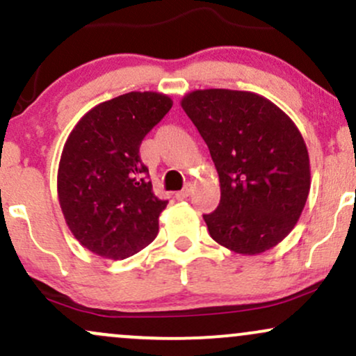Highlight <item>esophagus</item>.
<instances>
[{
  "mask_svg": "<svg viewBox=\"0 0 356 356\" xmlns=\"http://www.w3.org/2000/svg\"><path fill=\"white\" fill-rule=\"evenodd\" d=\"M191 192H192V186H191V184H187V186L184 187L182 191H179L177 194H175V199H179V201H184V199L189 197Z\"/></svg>",
  "mask_w": 356,
  "mask_h": 356,
  "instance_id": "esophagus-1",
  "label": "esophagus"
}]
</instances>
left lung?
<instances>
[{
  "label": "left lung",
  "instance_id": "8db88e82",
  "mask_svg": "<svg viewBox=\"0 0 356 356\" xmlns=\"http://www.w3.org/2000/svg\"><path fill=\"white\" fill-rule=\"evenodd\" d=\"M181 105L219 174L220 202L204 214L211 238L244 256L275 248L296 226L312 184L295 122L271 100L241 90H195Z\"/></svg>",
  "mask_w": 356,
  "mask_h": 356
}]
</instances>
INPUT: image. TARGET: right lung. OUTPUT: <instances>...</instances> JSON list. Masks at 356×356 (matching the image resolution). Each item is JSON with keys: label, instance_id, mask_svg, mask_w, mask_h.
Here are the masks:
<instances>
[{"label": "right lung", "instance_id": "right-lung-1", "mask_svg": "<svg viewBox=\"0 0 356 356\" xmlns=\"http://www.w3.org/2000/svg\"><path fill=\"white\" fill-rule=\"evenodd\" d=\"M172 107L157 92H130L80 118L58 165V201L72 234L88 251L125 259L149 246L165 209L140 161L142 140Z\"/></svg>", "mask_w": 356, "mask_h": 356}]
</instances>
